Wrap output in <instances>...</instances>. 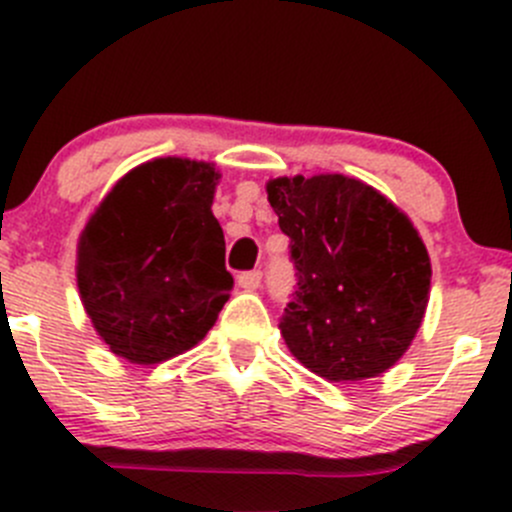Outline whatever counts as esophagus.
Masks as SVG:
<instances>
[{"instance_id": "1", "label": "esophagus", "mask_w": 512, "mask_h": 512, "mask_svg": "<svg viewBox=\"0 0 512 512\" xmlns=\"http://www.w3.org/2000/svg\"><path fill=\"white\" fill-rule=\"evenodd\" d=\"M260 282H262V272L260 270L242 272V275L237 277V285L245 289V292H255V289L260 287Z\"/></svg>"}]
</instances>
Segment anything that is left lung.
Masks as SVG:
<instances>
[{"mask_svg": "<svg viewBox=\"0 0 512 512\" xmlns=\"http://www.w3.org/2000/svg\"><path fill=\"white\" fill-rule=\"evenodd\" d=\"M297 289L280 317L294 359L332 384L374 379L414 342L431 260L404 210L342 173L272 178Z\"/></svg>", "mask_w": 512, "mask_h": 512, "instance_id": "left-lung-1", "label": "left lung"}]
</instances>
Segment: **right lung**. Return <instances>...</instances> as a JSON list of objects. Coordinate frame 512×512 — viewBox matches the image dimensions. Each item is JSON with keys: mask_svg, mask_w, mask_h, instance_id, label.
I'll use <instances>...</instances> for the list:
<instances>
[{"mask_svg": "<svg viewBox=\"0 0 512 512\" xmlns=\"http://www.w3.org/2000/svg\"><path fill=\"white\" fill-rule=\"evenodd\" d=\"M218 183L215 163L153 158L128 170L81 230V304L121 359L151 366L188 352L230 299L225 235L213 215Z\"/></svg>", "mask_w": 512, "mask_h": 512, "instance_id": "1", "label": "right lung"}]
</instances>
